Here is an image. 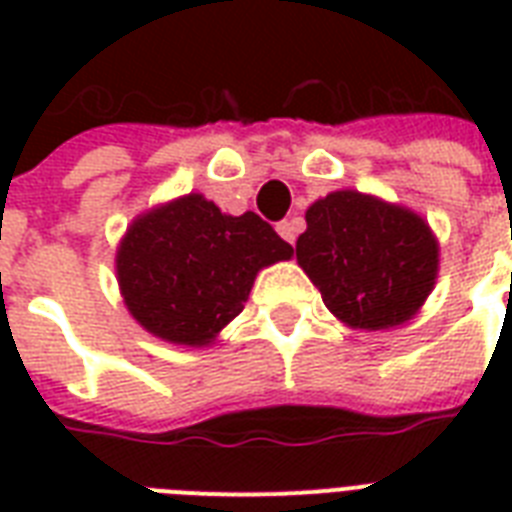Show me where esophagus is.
I'll list each match as a JSON object with an SVG mask.
<instances>
[{
  "instance_id": "esophagus-1",
  "label": "esophagus",
  "mask_w": 512,
  "mask_h": 512,
  "mask_svg": "<svg viewBox=\"0 0 512 512\" xmlns=\"http://www.w3.org/2000/svg\"><path fill=\"white\" fill-rule=\"evenodd\" d=\"M276 231H279L281 239L289 241V244H295L297 231H300V223H297V220H281V223L276 225Z\"/></svg>"
}]
</instances>
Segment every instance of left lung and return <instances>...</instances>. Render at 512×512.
<instances>
[{
  "label": "left lung",
  "mask_w": 512,
  "mask_h": 512,
  "mask_svg": "<svg viewBox=\"0 0 512 512\" xmlns=\"http://www.w3.org/2000/svg\"><path fill=\"white\" fill-rule=\"evenodd\" d=\"M297 263L345 327H401L425 305L438 279V239L428 220L372 193H327L305 212Z\"/></svg>",
  "instance_id": "8db88e82"
}]
</instances>
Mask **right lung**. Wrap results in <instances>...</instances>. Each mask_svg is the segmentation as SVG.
Listing matches in <instances>:
<instances>
[{"label": "right lung", "mask_w": 512, "mask_h": 512, "mask_svg": "<svg viewBox=\"0 0 512 512\" xmlns=\"http://www.w3.org/2000/svg\"><path fill=\"white\" fill-rule=\"evenodd\" d=\"M295 249L255 212L233 217L201 193L146 209L116 247V281L140 327L207 348L247 303L257 273Z\"/></svg>", "instance_id": "obj_1"}]
</instances>
